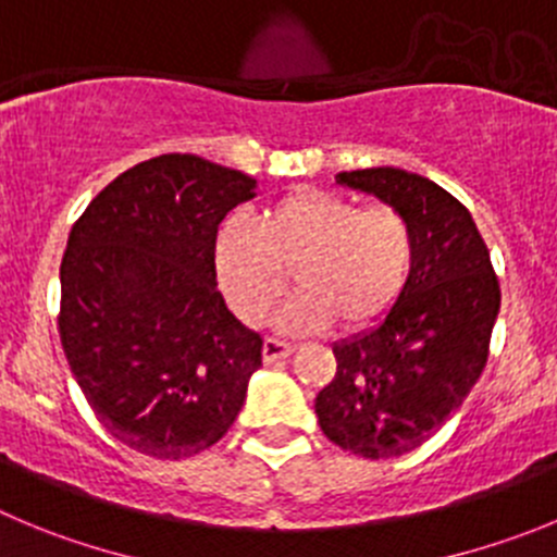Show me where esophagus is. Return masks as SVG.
<instances>
[{
    "label": "esophagus",
    "instance_id": "obj_1",
    "mask_svg": "<svg viewBox=\"0 0 557 557\" xmlns=\"http://www.w3.org/2000/svg\"><path fill=\"white\" fill-rule=\"evenodd\" d=\"M290 351H294V346L285 341H277V337H267L263 341V362L285 360V357H290Z\"/></svg>",
    "mask_w": 557,
    "mask_h": 557
}]
</instances>
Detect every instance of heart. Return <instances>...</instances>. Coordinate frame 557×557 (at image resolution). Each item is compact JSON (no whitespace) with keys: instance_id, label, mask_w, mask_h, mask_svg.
Returning a JSON list of instances; mask_svg holds the SVG:
<instances>
[{"instance_id":"heart-1","label":"heart","mask_w":557,"mask_h":557,"mask_svg":"<svg viewBox=\"0 0 557 557\" xmlns=\"http://www.w3.org/2000/svg\"><path fill=\"white\" fill-rule=\"evenodd\" d=\"M414 231L393 206H366L335 191L302 186L269 202L255 233L225 222L214 242L216 280L244 324H261L288 288L299 294L280 310L288 332L337 326L360 332L382 321L407 288Z\"/></svg>"}]
</instances>
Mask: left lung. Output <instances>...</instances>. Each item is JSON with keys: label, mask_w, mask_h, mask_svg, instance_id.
<instances>
[{"label": "left lung", "mask_w": 557, "mask_h": 557, "mask_svg": "<svg viewBox=\"0 0 557 557\" xmlns=\"http://www.w3.org/2000/svg\"><path fill=\"white\" fill-rule=\"evenodd\" d=\"M335 181L398 208L414 231L407 288L376 326L332 346L337 371L315 396L326 440L393 459L420 448L470 396L490 357L500 283L470 211L434 181L398 168Z\"/></svg>", "instance_id": "left-lung-1"}]
</instances>
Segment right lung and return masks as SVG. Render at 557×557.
I'll list each match as a JSON object with an SVG mask.
<instances>
[{
	"mask_svg": "<svg viewBox=\"0 0 557 557\" xmlns=\"http://www.w3.org/2000/svg\"><path fill=\"white\" fill-rule=\"evenodd\" d=\"M255 178L195 153L139 161L67 236L60 341L98 423L153 459L220 443L261 368L263 337L227 310L214 242Z\"/></svg>",
	"mask_w": 557,
	"mask_h": 557,
	"instance_id": "obj_1",
	"label": "right lung"
}]
</instances>
